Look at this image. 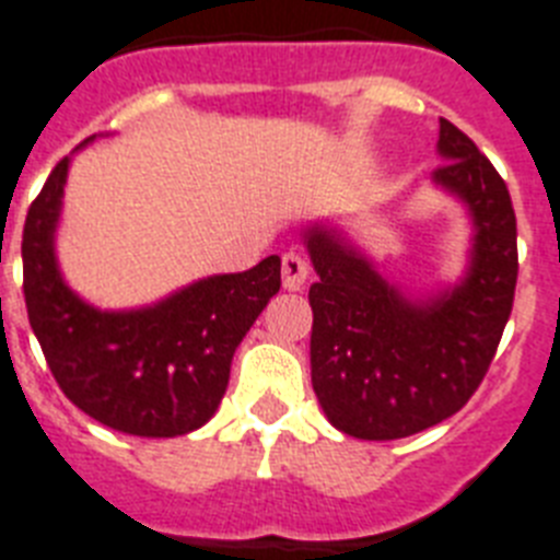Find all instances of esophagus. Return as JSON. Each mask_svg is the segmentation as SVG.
<instances>
[{
  "label": "esophagus",
  "mask_w": 560,
  "mask_h": 560,
  "mask_svg": "<svg viewBox=\"0 0 560 560\" xmlns=\"http://www.w3.org/2000/svg\"><path fill=\"white\" fill-rule=\"evenodd\" d=\"M307 276H311V265L299 253H288L281 258V284H284V290H290V293L302 290Z\"/></svg>",
  "instance_id": "1"
}]
</instances>
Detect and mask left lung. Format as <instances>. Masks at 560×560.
<instances>
[{
  "label": "left lung",
  "mask_w": 560,
  "mask_h": 560,
  "mask_svg": "<svg viewBox=\"0 0 560 560\" xmlns=\"http://www.w3.org/2000/svg\"><path fill=\"white\" fill-rule=\"evenodd\" d=\"M431 184L469 221L463 270L438 288L397 281L330 218L302 230L311 284V380L334 429L399 440L460 411L489 371L512 313L517 226L503 177L448 120Z\"/></svg>",
  "instance_id": "8db88e82"
}]
</instances>
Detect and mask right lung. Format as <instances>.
<instances>
[{"instance_id": "right-lung-1", "label": "right lung", "mask_w": 560, "mask_h": 560, "mask_svg": "<svg viewBox=\"0 0 560 560\" xmlns=\"http://www.w3.org/2000/svg\"><path fill=\"white\" fill-rule=\"evenodd\" d=\"M83 140L74 152L94 143ZM62 158L31 203L22 233L25 307L54 380L80 411L135 438H180L221 406L235 348L281 288V258L218 272L152 304L108 311L85 302L57 258L68 170Z\"/></svg>"}]
</instances>
